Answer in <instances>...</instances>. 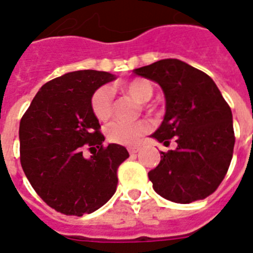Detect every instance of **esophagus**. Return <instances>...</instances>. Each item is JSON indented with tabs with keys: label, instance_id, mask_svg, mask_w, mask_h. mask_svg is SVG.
Instances as JSON below:
<instances>
[{
	"label": "esophagus",
	"instance_id": "34e87169",
	"mask_svg": "<svg viewBox=\"0 0 253 253\" xmlns=\"http://www.w3.org/2000/svg\"><path fill=\"white\" fill-rule=\"evenodd\" d=\"M128 152H129V153H130V154L138 153V152H139V147H129Z\"/></svg>",
	"mask_w": 253,
	"mask_h": 253
}]
</instances>
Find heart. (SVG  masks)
<instances>
[{"mask_svg": "<svg viewBox=\"0 0 253 253\" xmlns=\"http://www.w3.org/2000/svg\"><path fill=\"white\" fill-rule=\"evenodd\" d=\"M122 87L125 92H128L134 100H137L140 104L147 102L153 96V87L146 80H140V78L131 80ZM113 99L114 92L110 86L99 87L91 96V110L100 122H106L110 119L113 111ZM149 128H151L149 123L146 120L133 123L114 122L107 126L106 134L110 142L122 146H131L135 144L139 137L146 134Z\"/></svg>", "mask_w": 253, "mask_h": 253, "instance_id": "obj_1", "label": "heart"}]
</instances>
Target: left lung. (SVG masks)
Masks as SVG:
<instances>
[{
	"mask_svg": "<svg viewBox=\"0 0 253 253\" xmlns=\"http://www.w3.org/2000/svg\"><path fill=\"white\" fill-rule=\"evenodd\" d=\"M133 73L161 86L166 114L151 137L175 151L161 152L148 172L154 191L178 204L202 200L224 178L234 148L233 116L215 82L180 59H161Z\"/></svg>",
	"mask_w": 253,
	"mask_h": 253,
	"instance_id": "1",
	"label": "left lung"
}]
</instances>
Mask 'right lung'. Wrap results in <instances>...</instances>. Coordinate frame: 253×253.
<instances>
[{
  "mask_svg": "<svg viewBox=\"0 0 253 253\" xmlns=\"http://www.w3.org/2000/svg\"><path fill=\"white\" fill-rule=\"evenodd\" d=\"M115 75L84 69L68 72L42 86L20 122V161L38 195L66 215L82 216L115 194L118 167L126 148L110 143L91 110V96ZM98 148L84 159L82 147Z\"/></svg>",
  "mask_w": 253,
  "mask_h": 253,
  "instance_id": "1",
  "label": "right lung"
}]
</instances>
